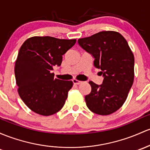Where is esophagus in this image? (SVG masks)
I'll list each match as a JSON object with an SVG mask.
<instances>
[{"mask_svg":"<svg viewBox=\"0 0 150 150\" xmlns=\"http://www.w3.org/2000/svg\"><path fill=\"white\" fill-rule=\"evenodd\" d=\"M81 82L82 81H79V80H78V79H73V83H74V84L79 85V84H80V83H81Z\"/></svg>","mask_w":150,"mask_h":150,"instance_id":"esophagus-1","label":"esophagus"}]
</instances>
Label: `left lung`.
<instances>
[{"mask_svg":"<svg viewBox=\"0 0 150 150\" xmlns=\"http://www.w3.org/2000/svg\"><path fill=\"white\" fill-rule=\"evenodd\" d=\"M79 44L94 56V65L100 69L103 83L90 81L89 94L85 96L86 106L99 115H109L118 110L126 101L134 78V57L128 43L120 33L101 31L79 38Z\"/></svg>","mask_w":150,"mask_h":150,"instance_id":"1","label":"left lung"}]
</instances>
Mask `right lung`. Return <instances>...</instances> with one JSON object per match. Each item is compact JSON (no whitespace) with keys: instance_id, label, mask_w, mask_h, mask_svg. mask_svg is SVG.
I'll use <instances>...</instances> for the list:
<instances>
[{"instance_id":"add662e5","label":"right lung","mask_w":150,"mask_h":150,"mask_svg":"<svg viewBox=\"0 0 150 150\" xmlns=\"http://www.w3.org/2000/svg\"><path fill=\"white\" fill-rule=\"evenodd\" d=\"M76 41L33 36L22 44L14 68L18 92L25 105L35 113L52 115L64 107L73 82L54 78L51 70L62 64V56Z\"/></svg>"}]
</instances>
